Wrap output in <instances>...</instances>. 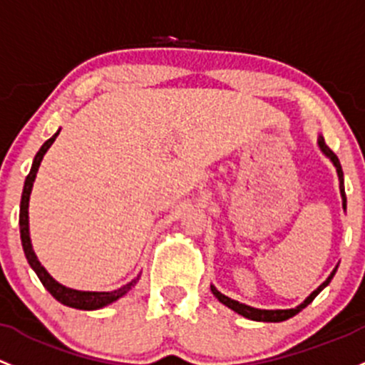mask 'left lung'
Returning a JSON list of instances; mask_svg holds the SVG:
<instances>
[{"label":"left lung","instance_id":"1","mask_svg":"<svg viewBox=\"0 0 365 365\" xmlns=\"http://www.w3.org/2000/svg\"><path fill=\"white\" fill-rule=\"evenodd\" d=\"M318 145H320L322 152H324L325 155H327L329 159H331L332 163H334V166H336V170H337V176H339V190H341V197H343V208L346 210V194H344V185H343V170H341L339 159H337L336 153L332 152L331 148L327 147V145H325L324 138H320V140H318ZM334 274H336V269L332 271L331 276H329V278L325 279V282L322 283V285L318 287V289L314 290V292H313L312 295H309V297L306 299L304 302H302V304H299L297 308H292V309H257V308H252V306L241 304V302L234 301V299L227 297V295L220 294V292H218L217 289H215V287H212V292H213L215 297H217L218 301L222 302V304H225V306H227V308H231L232 312H236L237 314H241V317L250 318V320H255V322H283V320H289V318H292L294 314H297L299 312H302V309H304L306 306H308L309 302H312L313 299L317 297V295L320 294L322 290H324L325 287L329 285V283H331L332 276H334Z\"/></svg>","mask_w":365,"mask_h":365}]
</instances>
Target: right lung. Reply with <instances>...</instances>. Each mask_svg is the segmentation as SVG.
<instances>
[{
  "mask_svg": "<svg viewBox=\"0 0 365 365\" xmlns=\"http://www.w3.org/2000/svg\"><path fill=\"white\" fill-rule=\"evenodd\" d=\"M57 131L51 140L45 141L43 145H41V148L38 150L36 155H34V160H33V166H31V171L29 175L26 176V182H24V190H22V199H21V213H19V225H21V241H22V248H24V253H26V259H28L29 266L33 267L34 273L38 274V278H40V282L43 283L45 289L51 292L53 297L57 299V301L61 302V304L64 306H70V308H76V309H99L103 308V306L110 304V302L117 301L118 297H122L124 294H128L129 290L133 289L134 285H136V282L140 279V276L138 278H134L133 282H129L128 285L120 287V289L113 290V292H82V290H73V289H68V287H63L61 283H57L56 279L52 278L51 274L45 271V267L41 266L40 262H38L36 255H34L33 252V247H31V240H29V220H28V206H29V194H31V189H33V182L34 178H36V173H38V168H40V163L41 159H43L45 152L51 148V145L56 141Z\"/></svg>",
  "mask_w": 365,
  "mask_h": 365,
  "instance_id": "add662e5",
  "label": "right lung"
}]
</instances>
